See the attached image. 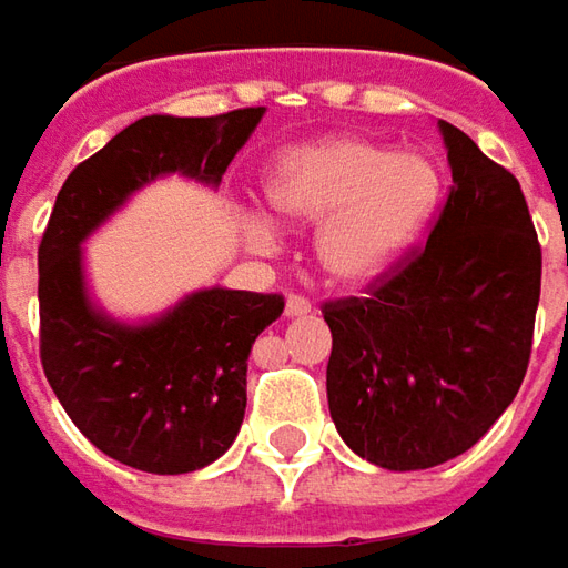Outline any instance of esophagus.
I'll list each match as a JSON object with an SVG mask.
<instances>
[{
    "mask_svg": "<svg viewBox=\"0 0 568 568\" xmlns=\"http://www.w3.org/2000/svg\"><path fill=\"white\" fill-rule=\"evenodd\" d=\"M313 313V303L306 300V296L291 294L287 296V306H284V316L296 318V316H310Z\"/></svg>",
    "mask_w": 568,
    "mask_h": 568,
    "instance_id": "1",
    "label": "esophagus"
}]
</instances>
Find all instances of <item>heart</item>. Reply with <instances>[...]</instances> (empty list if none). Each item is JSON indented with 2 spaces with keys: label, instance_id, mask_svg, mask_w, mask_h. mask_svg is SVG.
Returning <instances> with one entry per match:
<instances>
[{
  "label": "heart",
  "instance_id": "1",
  "mask_svg": "<svg viewBox=\"0 0 568 568\" xmlns=\"http://www.w3.org/2000/svg\"><path fill=\"white\" fill-rule=\"evenodd\" d=\"M268 202L294 224H322L318 265L338 287H366L424 240L439 207L443 173L420 151L395 154L366 139H325L277 158ZM255 246L274 240L265 217H252Z\"/></svg>",
  "mask_w": 568,
  "mask_h": 568
}]
</instances>
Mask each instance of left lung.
Masks as SVG:
<instances>
[{"mask_svg": "<svg viewBox=\"0 0 568 568\" xmlns=\"http://www.w3.org/2000/svg\"><path fill=\"white\" fill-rule=\"evenodd\" d=\"M452 186L426 243L361 296L328 300V410L388 470L468 452L513 404L531 361L540 243L521 186L439 122Z\"/></svg>", "mask_w": 568, "mask_h": 568, "instance_id": "obj_1", "label": "left lung"}]
</instances>
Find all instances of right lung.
Wrapping results in <instances>:
<instances>
[{"instance_id":"right-lung-1","label":"right lung","mask_w":568,"mask_h":568,"mask_svg":"<svg viewBox=\"0 0 568 568\" xmlns=\"http://www.w3.org/2000/svg\"><path fill=\"white\" fill-rule=\"evenodd\" d=\"M265 106L221 116H144L69 173L37 250L40 363L72 424L148 474L221 458L246 414V361L284 313L281 294L195 291L164 316L122 325L91 306L81 243L151 180L183 173L217 186Z\"/></svg>"}]
</instances>
